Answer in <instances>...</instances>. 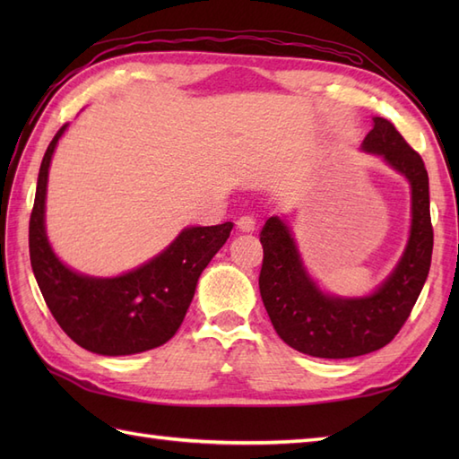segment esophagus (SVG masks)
Masks as SVG:
<instances>
[{
	"label": "esophagus",
	"mask_w": 459,
	"mask_h": 459,
	"mask_svg": "<svg viewBox=\"0 0 459 459\" xmlns=\"http://www.w3.org/2000/svg\"><path fill=\"white\" fill-rule=\"evenodd\" d=\"M237 229H238L240 232H255V229H256V219L250 217V214H245V217H240V219L237 221Z\"/></svg>",
	"instance_id": "esophagus-1"
}]
</instances>
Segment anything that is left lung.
I'll return each instance as SVG.
<instances>
[{
    "label": "left lung",
    "instance_id": "1",
    "mask_svg": "<svg viewBox=\"0 0 459 459\" xmlns=\"http://www.w3.org/2000/svg\"><path fill=\"white\" fill-rule=\"evenodd\" d=\"M360 150L380 155L411 185V235L394 270L375 291L343 298L321 290L309 276L288 224L270 217L260 232L264 260L260 296L280 339L319 359H349L391 343L411 316L430 272L434 230L424 161L394 126L375 116Z\"/></svg>",
    "mask_w": 459,
    "mask_h": 459
}]
</instances>
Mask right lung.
<instances>
[{
  "label": "right lung",
  "mask_w": 459,
  "mask_h": 459,
  "mask_svg": "<svg viewBox=\"0 0 459 459\" xmlns=\"http://www.w3.org/2000/svg\"><path fill=\"white\" fill-rule=\"evenodd\" d=\"M56 132L39 169L29 221V255L39 290L56 324L76 345L96 355L120 357L160 347L183 324L201 272L230 237L232 222L183 229L158 256L114 278L74 272L55 255L45 229L48 168Z\"/></svg>",
  "instance_id": "obj_1"
}]
</instances>
